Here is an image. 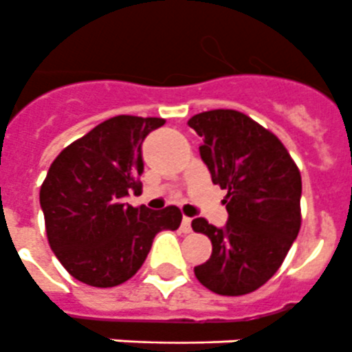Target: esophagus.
<instances>
[{"mask_svg":"<svg viewBox=\"0 0 352 352\" xmlns=\"http://www.w3.org/2000/svg\"><path fill=\"white\" fill-rule=\"evenodd\" d=\"M190 218H187V216H184V220H182V230L184 232H190L192 230V225H190Z\"/></svg>","mask_w":352,"mask_h":352,"instance_id":"esophagus-1","label":"esophagus"}]
</instances>
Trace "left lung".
<instances>
[{
  "label": "left lung",
  "mask_w": 352,
  "mask_h": 352,
  "mask_svg": "<svg viewBox=\"0 0 352 352\" xmlns=\"http://www.w3.org/2000/svg\"><path fill=\"white\" fill-rule=\"evenodd\" d=\"M204 138L199 156L212 184L227 190L229 220L214 227L192 220L194 232L212 243V254L194 267L201 285L221 296H241L261 287L285 260L300 232L302 176L272 132L229 109L189 120Z\"/></svg>",
  "instance_id": "left-lung-1"
}]
</instances>
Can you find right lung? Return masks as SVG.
I'll list each match as a JSON object with an SVG mask.
<instances>
[{"label":"right lung","instance_id":"right-lung-1","mask_svg":"<svg viewBox=\"0 0 352 352\" xmlns=\"http://www.w3.org/2000/svg\"><path fill=\"white\" fill-rule=\"evenodd\" d=\"M162 118L116 116L70 143L52 162L39 204L50 249L69 274L92 287H114L138 272L160 230L182 223L178 207L125 204L140 189L142 145Z\"/></svg>","mask_w":352,"mask_h":352}]
</instances>
